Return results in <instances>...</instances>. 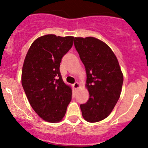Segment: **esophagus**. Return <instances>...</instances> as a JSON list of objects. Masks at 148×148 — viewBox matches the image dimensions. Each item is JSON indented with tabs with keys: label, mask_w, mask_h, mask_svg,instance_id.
Instances as JSON below:
<instances>
[{
	"label": "esophagus",
	"mask_w": 148,
	"mask_h": 148,
	"mask_svg": "<svg viewBox=\"0 0 148 148\" xmlns=\"http://www.w3.org/2000/svg\"><path fill=\"white\" fill-rule=\"evenodd\" d=\"M73 88L75 90H78L80 88V84L78 82H75L73 84Z\"/></svg>",
	"instance_id": "esophagus-1"
}]
</instances>
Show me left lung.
Segmentation results:
<instances>
[{"mask_svg":"<svg viewBox=\"0 0 148 148\" xmlns=\"http://www.w3.org/2000/svg\"><path fill=\"white\" fill-rule=\"evenodd\" d=\"M74 45L86 68L89 99L80 105L84 119L90 123L110 115L119 99L123 75L112 49L94 37H75Z\"/></svg>","mask_w":148,"mask_h":148,"instance_id":"8db88e82","label":"left lung"}]
</instances>
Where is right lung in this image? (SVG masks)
<instances>
[{"instance_id":"add662e5","label":"right lung","mask_w":148,"mask_h":148,"mask_svg":"<svg viewBox=\"0 0 148 148\" xmlns=\"http://www.w3.org/2000/svg\"><path fill=\"white\" fill-rule=\"evenodd\" d=\"M73 39L40 36L32 44L23 63L21 82L27 99L38 115L50 123L62 119L71 100L72 88L63 82L60 66Z\"/></svg>"}]
</instances>
